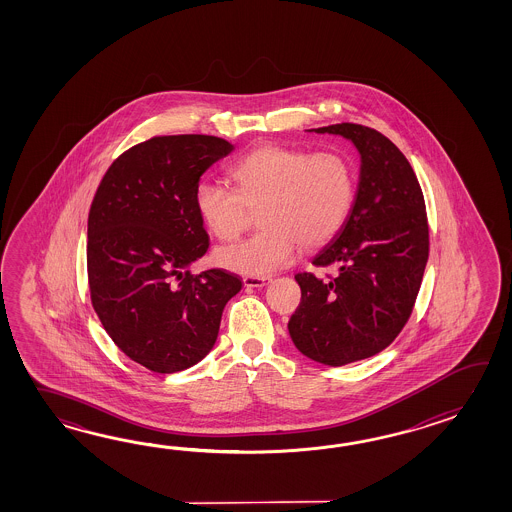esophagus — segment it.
Here are the masks:
<instances>
[{
    "instance_id": "1",
    "label": "esophagus",
    "mask_w": 512,
    "mask_h": 512,
    "mask_svg": "<svg viewBox=\"0 0 512 512\" xmlns=\"http://www.w3.org/2000/svg\"><path fill=\"white\" fill-rule=\"evenodd\" d=\"M269 283H271L269 276H245L243 278V285L245 287H254V289H260V287H265Z\"/></svg>"
}]
</instances>
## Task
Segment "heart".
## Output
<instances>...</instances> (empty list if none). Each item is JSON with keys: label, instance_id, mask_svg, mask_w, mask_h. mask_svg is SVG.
<instances>
[{"label": "heart", "instance_id": "b5f03b06", "mask_svg": "<svg viewBox=\"0 0 512 512\" xmlns=\"http://www.w3.org/2000/svg\"><path fill=\"white\" fill-rule=\"evenodd\" d=\"M236 188L201 181L194 201L199 218L218 240L238 238L251 210L260 234L219 247L214 258L227 271L269 276L294 260L298 247L316 249L337 234L355 196V174L340 152L311 153L263 144L230 168Z\"/></svg>", "mask_w": 512, "mask_h": 512}]
</instances>
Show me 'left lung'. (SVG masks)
<instances>
[{
  "label": "left lung",
  "instance_id": "1",
  "mask_svg": "<svg viewBox=\"0 0 512 512\" xmlns=\"http://www.w3.org/2000/svg\"><path fill=\"white\" fill-rule=\"evenodd\" d=\"M340 135L360 155L359 186L348 218L300 272L302 302L287 329L296 349L326 366H344L388 348L412 315L428 260L425 199L401 150L377 130L342 122L316 128Z\"/></svg>",
  "mask_w": 512,
  "mask_h": 512
}]
</instances>
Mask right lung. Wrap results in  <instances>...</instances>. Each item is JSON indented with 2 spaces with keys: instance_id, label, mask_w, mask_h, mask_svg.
<instances>
[{
  "instance_id": "obj_1",
  "label": "right lung",
  "mask_w": 512,
  "mask_h": 512,
  "mask_svg": "<svg viewBox=\"0 0 512 512\" xmlns=\"http://www.w3.org/2000/svg\"><path fill=\"white\" fill-rule=\"evenodd\" d=\"M234 146L212 135L153 137L102 177L87 219L91 302L111 340L155 373L205 359L241 280L223 269L192 274L208 249L194 192Z\"/></svg>"
}]
</instances>
